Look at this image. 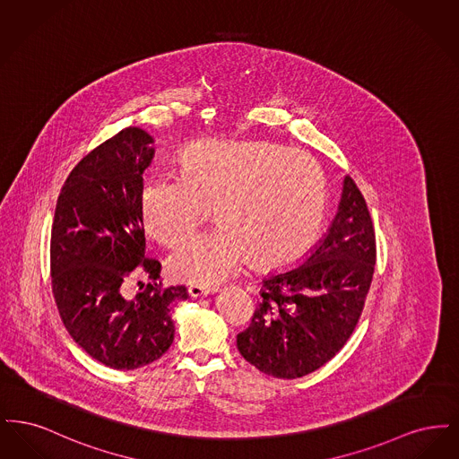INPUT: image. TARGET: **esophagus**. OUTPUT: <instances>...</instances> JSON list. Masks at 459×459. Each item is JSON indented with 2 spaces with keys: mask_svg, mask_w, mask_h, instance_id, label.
Here are the masks:
<instances>
[{
  "mask_svg": "<svg viewBox=\"0 0 459 459\" xmlns=\"http://www.w3.org/2000/svg\"><path fill=\"white\" fill-rule=\"evenodd\" d=\"M219 289L217 287H203V285H189L187 287V292L191 298H199V296H208V294H213L217 292Z\"/></svg>",
  "mask_w": 459,
  "mask_h": 459,
  "instance_id": "1",
  "label": "esophagus"
}]
</instances>
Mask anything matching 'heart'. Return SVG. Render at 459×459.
<instances>
[{"label": "heart", "mask_w": 459, "mask_h": 459, "mask_svg": "<svg viewBox=\"0 0 459 459\" xmlns=\"http://www.w3.org/2000/svg\"><path fill=\"white\" fill-rule=\"evenodd\" d=\"M212 212L219 225L169 258L178 281L215 285L246 262L279 270L299 262L316 242L327 213V178L305 153L246 141H204L177 158V178L144 182L139 217L146 236L177 247Z\"/></svg>", "instance_id": "1"}]
</instances>
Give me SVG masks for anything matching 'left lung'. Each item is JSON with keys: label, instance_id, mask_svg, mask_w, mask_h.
Masks as SVG:
<instances>
[{"label": "left lung", "instance_id": "obj_1", "mask_svg": "<svg viewBox=\"0 0 459 459\" xmlns=\"http://www.w3.org/2000/svg\"><path fill=\"white\" fill-rule=\"evenodd\" d=\"M375 260L370 212L348 175L327 236L298 268L263 281L260 305L238 335L242 358L277 378L324 367L358 325Z\"/></svg>", "mask_w": 459, "mask_h": 459}]
</instances>
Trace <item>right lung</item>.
<instances>
[{
	"mask_svg": "<svg viewBox=\"0 0 459 459\" xmlns=\"http://www.w3.org/2000/svg\"><path fill=\"white\" fill-rule=\"evenodd\" d=\"M153 137L127 127L86 154L66 177L51 227V289L70 337L96 361L134 370L161 358L174 342L172 307L184 285L158 284L161 264L144 256L139 217L143 174ZM151 282L134 299L125 281Z\"/></svg>",
	"mask_w": 459,
	"mask_h": 459,
	"instance_id": "1",
	"label": "right lung"
}]
</instances>
